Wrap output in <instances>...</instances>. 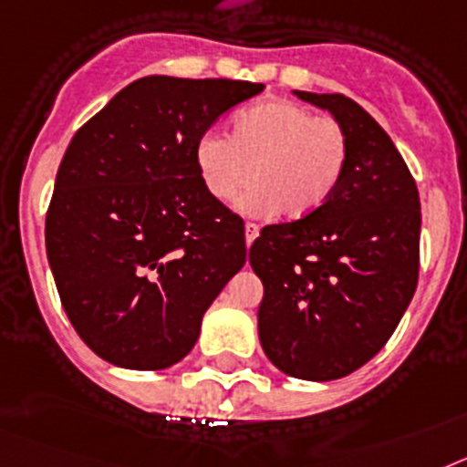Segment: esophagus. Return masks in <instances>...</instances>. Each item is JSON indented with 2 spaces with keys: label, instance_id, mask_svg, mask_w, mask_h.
<instances>
[{
  "label": "esophagus",
  "instance_id": "obj_1",
  "mask_svg": "<svg viewBox=\"0 0 467 467\" xmlns=\"http://www.w3.org/2000/svg\"><path fill=\"white\" fill-rule=\"evenodd\" d=\"M258 233H261V228H258L256 223H246L244 225V234H246V246L254 244V239L258 237Z\"/></svg>",
  "mask_w": 467,
  "mask_h": 467
}]
</instances>
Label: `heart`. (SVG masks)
<instances>
[{"label":"heart","instance_id":"heart-1","mask_svg":"<svg viewBox=\"0 0 467 467\" xmlns=\"http://www.w3.org/2000/svg\"><path fill=\"white\" fill-rule=\"evenodd\" d=\"M194 166L206 192L251 216L286 221L317 213L338 190L348 166V133L334 117L312 115L291 100H261L239 110L230 136L206 131L194 143Z\"/></svg>","mask_w":467,"mask_h":467}]
</instances>
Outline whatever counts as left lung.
I'll return each mask as SVG.
<instances>
[{
	"label": "left lung",
	"mask_w": 467,
	"mask_h": 467,
	"mask_svg": "<svg viewBox=\"0 0 467 467\" xmlns=\"http://www.w3.org/2000/svg\"><path fill=\"white\" fill-rule=\"evenodd\" d=\"M348 133V166L327 204L265 225L249 263L263 282L258 336L286 376L334 380L388 343L419 284L420 200L379 121L343 93L294 91Z\"/></svg>",
	"instance_id": "8db88e82"
}]
</instances>
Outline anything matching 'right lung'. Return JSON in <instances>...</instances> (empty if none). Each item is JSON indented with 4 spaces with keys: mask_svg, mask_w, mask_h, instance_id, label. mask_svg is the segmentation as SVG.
<instances>
[{
    "mask_svg": "<svg viewBox=\"0 0 467 467\" xmlns=\"http://www.w3.org/2000/svg\"><path fill=\"white\" fill-rule=\"evenodd\" d=\"M263 88L143 77L65 150L47 256L72 327L105 362L136 371L181 362L204 312L246 263L244 221L204 190L194 143Z\"/></svg>",
    "mask_w": 467,
    "mask_h": 467,
    "instance_id": "obj_1",
    "label": "right lung"
}]
</instances>
